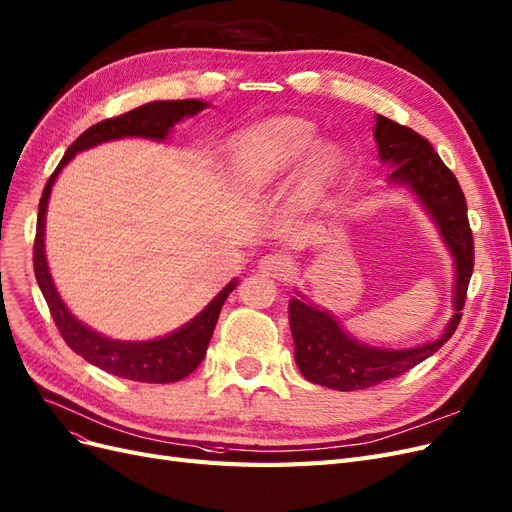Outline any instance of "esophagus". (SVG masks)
<instances>
[{
    "instance_id": "1",
    "label": "esophagus",
    "mask_w": 512,
    "mask_h": 512,
    "mask_svg": "<svg viewBox=\"0 0 512 512\" xmlns=\"http://www.w3.org/2000/svg\"><path fill=\"white\" fill-rule=\"evenodd\" d=\"M259 268H261V272H266L268 276L278 278V276H287L293 270V261H291V257L278 255V253L263 255L259 259Z\"/></svg>"
}]
</instances>
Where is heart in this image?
<instances>
[{"instance_id":"heart-1","label":"heart","mask_w":512,"mask_h":512,"mask_svg":"<svg viewBox=\"0 0 512 512\" xmlns=\"http://www.w3.org/2000/svg\"><path fill=\"white\" fill-rule=\"evenodd\" d=\"M314 143L316 128L310 122L278 118L236 137L230 147V164L244 185L263 187L293 173ZM342 168L344 156L337 145H318L301 170V194L308 198L325 194Z\"/></svg>"}]
</instances>
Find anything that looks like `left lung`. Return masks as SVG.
<instances>
[{
    "label": "left lung",
    "instance_id": "left-lung-1",
    "mask_svg": "<svg viewBox=\"0 0 512 512\" xmlns=\"http://www.w3.org/2000/svg\"><path fill=\"white\" fill-rule=\"evenodd\" d=\"M380 160L392 168L390 185L407 187L453 257V316L443 333L415 348H377L348 335L337 318L318 308L297 291L289 301V323L295 344V363L308 382L333 390H365L399 377L426 361L458 329L468 280L475 266V244L466 215V198L456 175L443 164L432 145L418 132L377 113L373 126Z\"/></svg>",
    "mask_w": 512,
    "mask_h": 512
}]
</instances>
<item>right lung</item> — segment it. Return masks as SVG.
Instances as JSON below:
<instances>
[{
    "instance_id": "add662e5",
    "label": "right lung",
    "mask_w": 512,
    "mask_h": 512,
    "mask_svg": "<svg viewBox=\"0 0 512 512\" xmlns=\"http://www.w3.org/2000/svg\"><path fill=\"white\" fill-rule=\"evenodd\" d=\"M206 107L208 103L200 99L151 101L128 113H122L118 118H109L90 126L65 151L63 160L59 162V166H56V170L44 187L40 208H37L33 270H35L37 285H40L46 297V304L50 308L56 327H59L67 346L75 354H80L90 365L99 367L111 375L124 377V380L145 382V384H170V382H179L185 375L192 373L202 363L208 342H211L215 325L219 320L223 301L236 289L238 280L234 278L230 285H225L213 297L211 304L173 333L156 337V339H147V342H122V339L105 337L94 329H90L88 325H84L82 320L75 318L65 306L59 291L54 287V280L50 276V268L46 261V244H44L48 198L56 177H59L61 170L73 160L75 154H80V151L97 147L107 141L124 139V137L166 141L170 130H173L177 122H181L183 118H194L196 113H200Z\"/></svg>"
}]
</instances>
